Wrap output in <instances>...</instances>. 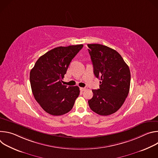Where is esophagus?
Masks as SVG:
<instances>
[{"label": "esophagus", "instance_id": "esophagus-1", "mask_svg": "<svg viewBox=\"0 0 158 158\" xmlns=\"http://www.w3.org/2000/svg\"><path fill=\"white\" fill-rule=\"evenodd\" d=\"M86 89H87V87H81V88H80L81 91H84Z\"/></svg>", "mask_w": 158, "mask_h": 158}]
</instances>
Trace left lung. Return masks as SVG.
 Returning <instances> with one entry per match:
<instances>
[{"label": "left lung", "mask_w": 158, "mask_h": 158, "mask_svg": "<svg viewBox=\"0 0 158 158\" xmlns=\"http://www.w3.org/2000/svg\"><path fill=\"white\" fill-rule=\"evenodd\" d=\"M94 74L101 80L99 89L93 90L88 101L91 109L101 116L116 112L129 94L131 73L128 65L115 50L99 44H87Z\"/></svg>", "instance_id": "8db88e82"}]
</instances>
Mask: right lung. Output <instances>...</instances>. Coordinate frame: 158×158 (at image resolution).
Masks as SVG:
<instances>
[{
  "instance_id": "1",
  "label": "right lung",
  "mask_w": 158,
  "mask_h": 158,
  "mask_svg": "<svg viewBox=\"0 0 158 158\" xmlns=\"http://www.w3.org/2000/svg\"><path fill=\"white\" fill-rule=\"evenodd\" d=\"M83 45L56 48L36 61L30 72L32 91L36 101L48 113L63 115L73 107L80 91L78 86L62 84L72 59Z\"/></svg>"
}]
</instances>
